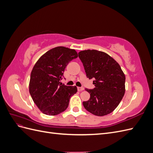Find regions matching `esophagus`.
Masks as SVG:
<instances>
[{
	"label": "esophagus",
	"instance_id": "obj_1",
	"mask_svg": "<svg viewBox=\"0 0 153 153\" xmlns=\"http://www.w3.org/2000/svg\"><path fill=\"white\" fill-rule=\"evenodd\" d=\"M77 89H78V91H82L84 90V88L82 87H78Z\"/></svg>",
	"mask_w": 153,
	"mask_h": 153
}]
</instances>
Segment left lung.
Wrapping results in <instances>:
<instances>
[{
	"label": "left lung",
	"instance_id": "1",
	"mask_svg": "<svg viewBox=\"0 0 153 153\" xmlns=\"http://www.w3.org/2000/svg\"><path fill=\"white\" fill-rule=\"evenodd\" d=\"M89 79L94 78L92 89H85L90 98L84 108L98 116L109 114L116 108L125 92V75L119 64L110 55L96 50L78 53Z\"/></svg>",
	"mask_w": 153,
	"mask_h": 153
}]
</instances>
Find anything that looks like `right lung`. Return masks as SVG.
Masks as SVG:
<instances>
[{"mask_svg":"<svg viewBox=\"0 0 153 153\" xmlns=\"http://www.w3.org/2000/svg\"><path fill=\"white\" fill-rule=\"evenodd\" d=\"M77 57L75 50L58 47L48 50L35 64L30 74L29 92L43 114L55 115L68 108L77 88L65 85L61 80L68 63Z\"/></svg>","mask_w":153,"mask_h":153,"instance_id":"add662e5","label":"right lung"}]
</instances>
